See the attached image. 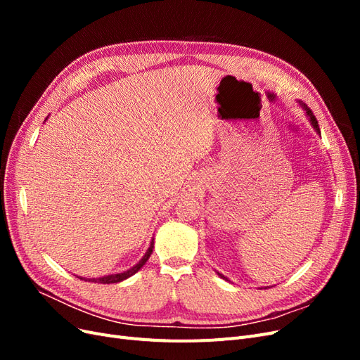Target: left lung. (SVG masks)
Wrapping results in <instances>:
<instances>
[{
    "label": "left lung",
    "instance_id": "obj_1",
    "mask_svg": "<svg viewBox=\"0 0 360 360\" xmlns=\"http://www.w3.org/2000/svg\"><path fill=\"white\" fill-rule=\"evenodd\" d=\"M299 105H300V106L303 108V111H304V112H307V115L309 117V122L312 123L314 129H315V130H317V132L320 134V127H319V122H317V118H315V115L312 114V111H311V110H309V108L307 106V103H303L302 101H299ZM217 275H219V276H221V278H224V279H226V278H225L224 275H221V274H217Z\"/></svg>",
    "mask_w": 360,
    "mask_h": 360
}]
</instances>
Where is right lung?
Here are the masks:
<instances>
[{"label":"right lung","instance_id":"right-lung-1","mask_svg":"<svg viewBox=\"0 0 360 360\" xmlns=\"http://www.w3.org/2000/svg\"><path fill=\"white\" fill-rule=\"evenodd\" d=\"M153 248H155V242L151 240L150 242V248L147 249V252H146V255L141 258L139 261H138V264H135L134 267H130L129 270H126V271H123V274H115V275H106V276H102V278H81V276H78L79 279H82V281H91V282H97V284H117V282H122V281H124V279H127V278H130L132 275H135L136 271L143 267L146 263H147V259L150 258V255H151V252H153Z\"/></svg>","mask_w":360,"mask_h":360}]
</instances>
